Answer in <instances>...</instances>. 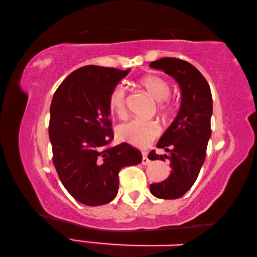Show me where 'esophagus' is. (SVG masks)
Returning <instances> with one entry per match:
<instances>
[{
  "instance_id": "obj_1",
  "label": "esophagus",
  "mask_w": 257,
  "mask_h": 257,
  "mask_svg": "<svg viewBox=\"0 0 257 257\" xmlns=\"http://www.w3.org/2000/svg\"><path fill=\"white\" fill-rule=\"evenodd\" d=\"M150 162H151V161L149 160V158H147V153H144V154H143L142 164H143V165H147V164H150Z\"/></svg>"
}]
</instances>
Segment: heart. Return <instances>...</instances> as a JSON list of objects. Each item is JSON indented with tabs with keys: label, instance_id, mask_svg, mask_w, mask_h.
I'll use <instances>...</instances> for the list:
<instances>
[{
	"label": "heart",
	"instance_id": "1",
	"mask_svg": "<svg viewBox=\"0 0 257 257\" xmlns=\"http://www.w3.org/2000/svg\"><path fill=\"white\" fill-rule=\"evenodd\" d=\"M141 85L155 101L162 102L170 94L168 81L156 76H147L141 80ZM110 106L116 115L125 114V92L121 86L115 87L110 95ZM164 107V105H161ZM161 133L160 124L153 120L134 119L122 123L118 128V136L123 142L136 147H146Z\"/></svg>",
	"mask_w": 257,
	"mask_h": 257
}]
</instances>
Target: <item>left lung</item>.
Masks as SVG:
<instances>
[{"instance_id": "8db88e82", "label": "left lung", "mask_w": 257, "mask_h": 257, "mask_svg": "<svg viewBox=\"0 0 257 257\" xmlns=\"http://www.w3.org/2000/svg\"><path fill=\"white\" fill-rule=\"evenodd\" d=\"M150 67L172 77L180 88L179 111L156 144L169 154L158 155L152 151L149 155L153 161L168 159L171 168L164 181L151 184V193L161 199H176L191 188L205 160L211 137L212 94L202 73L186 61L163 58Z\"/></svg>"}]
</instances>
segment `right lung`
Returning a JSON list of instances; mask_svg holds the SVG:
<instances>
[{
  "label": "right lung",
  "mask_w": 257,
  "mask_h": 257,
  "mask_svg": "<svg viewBox=\"0 0 257 257\" xmlns=\"http://www.w3.org/2000/svg\"><path fill=\"white\" fill-rule=\"evenodd\" d=\"M129 71L79 68L62 81L52 99L49 136L54 167L69 194L85 205L113 201L119 171L142 162L141 152L127 143L104 149L113 139L110 95Z\"/></svg>",
  "instance_id": "right-lung-1"
}]
</instances>
